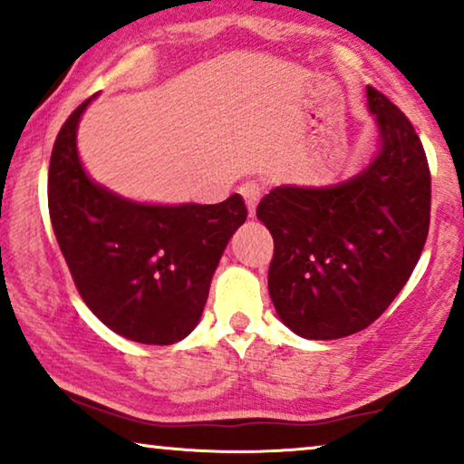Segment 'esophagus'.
<instances>
[{
    "label": "esophagus",
    "mask_w": 464,
    "mask_h": 464,
    "mask_svg": "<svg viewBox=\"0 0 464 464\" xmlns=\"http://www.w3.org/2000/svg\"><path fill=\"white\" fill-rule=\"evenodd\" d=\"M239 193H241V198H244L246 206H247V214L254 217L258 201H260V198H263V185H260V182H256V180H247L239 187Z\"/></svg>",
    "instance_id": "esophagus-1"
}]
</instances>
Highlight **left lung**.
<instances>
[{"mask_svg":"<svg viewBox=\"0 0 464 464\" xmlns=\"http://www.w3.org/2000/svg\"><path fill=\"white\" fill-rule=\"evenodd\" d=\"M376 151L325 187H276L256 208L273 235L269 295L309 341L355 334L381 317L419 263L429 233L430 174L412 123L370 88Z\"/></svg>","mask_w":464,"mask_h":464,"instance_id":"left-lung-1","label":"left lung"}]
</instances>
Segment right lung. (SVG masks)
<instances>
[{
    "label": "right lung",
    "mask_w": 464,
    "mask_h": 464,
    "mask_svg": "<svg viewBox=\"0 0 464 464\" xmlns=\"http://www.w3.org/2000/svg\"><path fill=\"white\" fill-rule=\"evenodd\" d=\"M92 99L69 115L52 149V229L83 303L107 328L142 344L179 343L199 324L246 204L237 193L212 206L145 204L99 185L77 153Z\"/></svg>",
    "instance_id": "obj_1"
}]
</instances>
